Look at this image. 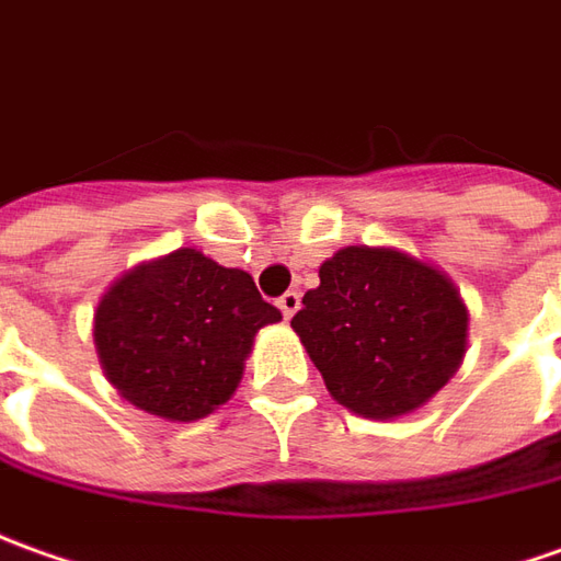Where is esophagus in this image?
Listing matches in <instances>:
<instances>
[{"instance_id":"esophagus-1","label":"esophagus","mask_w":561,"mask_h":561,"mask_svg":"<svg viewBox=\"0 0 561 561\" xmlns=\"http://www.w3.org/2000/svg\"><path fill=\"white\" fill-rule=\"evenodd\" d=\"M276 304H279L282 316H285V319H291V316L300 310V295H297V291H285Z\"/></svg>"}]
</instances>
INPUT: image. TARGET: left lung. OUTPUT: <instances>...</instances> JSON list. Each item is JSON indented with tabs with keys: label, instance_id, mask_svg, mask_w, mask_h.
Segmentation results:
<instances>
[{
	"label": "left lung",
	"instance_id": "1",
	"mask_svg": "<svg viewBox=\"0 0 561 561\" xmlns=\"http://www.w3.org/2000/svg\"><path fill=\"white\" fill-rule=\"evenodd\" d=\"M325 387L359 417L392 421L455 377L470 312L451 276L402 249L346 245L291 319Z\"/></svg>",
	"mask_w": 561,
	"mask_h": 561
}]
</instances>
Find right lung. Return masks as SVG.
<instances>
[{"label": "right lung", "mask_w": 561, "mask_h": 561, "mask_svg": "<svg viewBox=\"0 0 561 561\" xmlns=\"http://www.w3.org/2000/svg\"><path fill=\"white\" fill-rule=\"evenodd\" d=\"M279 319L245 270L178 249L106 288L94 310V346L125 402L193 424L236 392L254 334Z\"/></svg>", "instance_id": "obj_1"}]
</instances>
